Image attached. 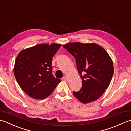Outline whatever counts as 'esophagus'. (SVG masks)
Wrapping results in <instances>:
<instances>
[{
    "mask_svg": "<svg viewBox=\"0 0 131 131\" xmlns=\"http://www.w3.org/2000/svg\"><path fill=\"white\" fill-rule=\"evenodd\" d=\"M63 79L64 80H65V81H68V77H66V76H64V77H63Z\"/></svg>",
    "mask_w": 131,
    "mask_h": 131,
    "instance_id": "34e87169",
    "label": "esophagus"
}]
</instances>
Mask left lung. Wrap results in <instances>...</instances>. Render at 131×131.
<instances>
[{
    "label": "left lung",
    "mask_w": 131,
    "mask_h": 131,
    "mask_svg": "<svg viewBox=\"0 0 131 131\" xmlns=\"http://www.w3.org/2000/svg\"><path fill=\"white\" fill-rule=\"evenodd\" d=\"M63 47L76 60L82 87L74 92L76 98L84 104L98 99L109 85L114 73L113 63L107 52L94 43H70Z\"/></svg>",
    "instance_id": "1"
}]
</instances>
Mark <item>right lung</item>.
Wrapping results in <instances>:
<instances>
[{"label": "right lung", "instance_id": "obj_1", "mask_svg": "<svg viewBox=\"0 0 131 131\" xmlns=\"http://www.w3.org/2000/svg\"><path fill=\"white\" fill-rule=\"evenodd\" d=\"M61 44H37L19 53L14 74L25 92L37 100L47 98L61 80L52 74V60Z\"/></svg>", "mask_w": 131, "mask_h": 131}]
</instances>
